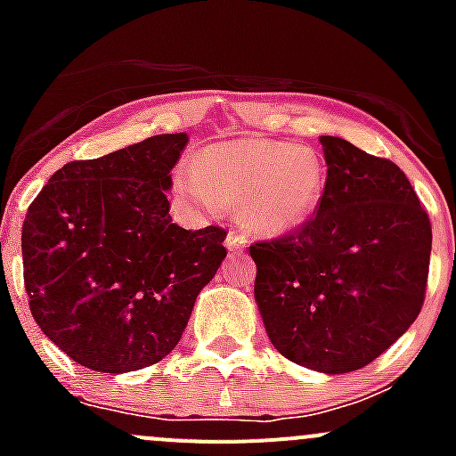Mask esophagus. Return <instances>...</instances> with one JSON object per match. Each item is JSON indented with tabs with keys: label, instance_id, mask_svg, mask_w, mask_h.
I'll use <instances>...</instances> for the list:
<instances>
[{
	"label": "esophagus",
	"instance_id": "obj_1",
	"mask_svg": "<svg viewBox=\"0 0 456 456\" xmlns=\"http://www.w3.org/2000/svg\"><path fill=\"white\" fill-rule=\"evenodd\" d=\"M224 245H227L229 251H242L247 247V240L238 229H232V232L227 233V238H224Z\"/></svg>",
	"mask_w": 456,
	"mask_h": 456
}]
</instances>
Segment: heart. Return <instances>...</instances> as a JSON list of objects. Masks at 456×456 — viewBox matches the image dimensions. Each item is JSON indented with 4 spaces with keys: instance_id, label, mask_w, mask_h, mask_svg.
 I'll list each match as a JSON object with an SVG mask.
<instances>
[{
    "instance_id": "1",
    "label": "heart",
    "mask_w": 456,
    "mask_h": 456,
    "mask_svg": "<svg viewBox=\"0 0 456 456\" xmlns=\"http://www.w3.org/2000/svg\"><path fill=\"white\" fill-rule=\"evenodd\" d=\"M178 190L207 209L238 205V214L262 233H289L309 223L326 191V167L309 145L236 139L216 142L178 174Z\"/></svg>"
}]
</instances>
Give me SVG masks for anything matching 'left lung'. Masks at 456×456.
<instances>
[{
  "label": "left lung",
  "mask_w": 456,
  "mask_h": 456,
  "mask_svg": "<svg viewBox=\"0 0 456 456\" xmlns=\"http://www.w3.org/2000/svg\"><path fill=\"white\" fill-rule=\"evenodd\" d=\"M326 191L300 229L249 247L271 344L320 372L364 369L426 300L432 227L406 174L339 136H320Z\"/></svg>",
  "instance_id": "obj_1"
}]
</instances>
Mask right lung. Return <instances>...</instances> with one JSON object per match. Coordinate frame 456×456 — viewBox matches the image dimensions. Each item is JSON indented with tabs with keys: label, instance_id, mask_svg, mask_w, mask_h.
I'll return each mask as SVG.
<instances>
[{
	"label": "right lung",
	"instance_id": "right-lung-1",
	"mask_svg": "<svg viewBox=\"0 0 456 456\" xmlns=\"http://www.w3.org/2000/svg\"><path fill=\"white\" fill-rule=\"evenodd\" d=\"M187 134H159L72 160L30 202L21 227L30 314L96 372L156 364L181 339L200 289L227 256L223 227L172 223L167 190Z\"/></svg>",
	"mask_w": 456,
	"mask_h": 456
}]
</instances>
